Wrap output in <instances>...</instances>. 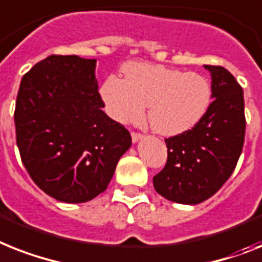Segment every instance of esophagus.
<instances>
[{
    "instance_id": "34e87169",
    "label": "esophagus",
    "mask_w": 262,
    "mask_h": 262,
    "mask_svg": "<svg viewBox=\"0 0 262 262\" xmlns=\"http://www.w3.org/2000/svg\"><path fill=\"white\" fill-rule=\"evenodd\" d=\"M131 138H133V142L135 143V142H138V140L142 138V134H140V133H131Z\"/></svg>"
}]
</instances>
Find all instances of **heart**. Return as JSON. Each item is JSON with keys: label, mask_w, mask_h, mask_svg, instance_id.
<instances>
[{"label": "heart", "mask_w": 262, "mask_h": 262, "mask_svg": "<svg viewBox=\"0 0 262 262\" xmlns=\"http://www.w3.org/2000/svg\"><path fill=\"white\" fill-rule=\"evenodd\" d=\"M100 95L108 115L116 122H139L148 105L152 129L172 136L191 129L206 115L211 85L200 73L134 62L124 67V80L105 79Z\"/></svg>", "instance_id": "1"}]
</instances>
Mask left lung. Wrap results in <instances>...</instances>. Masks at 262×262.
<instances>
[{"label":"left lung","mask_w":262,"mask_h":262,"mask_svg":"<svg viewBox=\"0 0 262 262\" xmlns=\"http://www.w3.org/2000/svg\"><path fill=\"white\" fill-rule=\"evenodd\" d=\"M211 73L213 101L201 122L166 138L167 162L152 178L158 194L178 204L204 202L234 171L245 139L244 91L228 69L205 66Z\"/></svg>","instance_id":"left-lung-1"}]
</instances>
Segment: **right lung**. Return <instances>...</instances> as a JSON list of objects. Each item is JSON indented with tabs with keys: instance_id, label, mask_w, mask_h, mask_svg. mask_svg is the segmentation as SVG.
<instances>
[{
	"instance_id": "1",
	"label": "right lung",
	"mask_w": 262,
	"mask_h": 262,
	"mask_svg": "<svg viewBox=\"0 0 262 262\" xmlns=\"http://www.w3.org/2000/svg\"><path fill=\"white\" fill-rule=\"evenodd\" d=\"M96 60L52 55L23 76L14 124L19 157L44 193L68 204L107 189L131 146L126 127L101 108Z\"/></svg>"
}]
</instances>
